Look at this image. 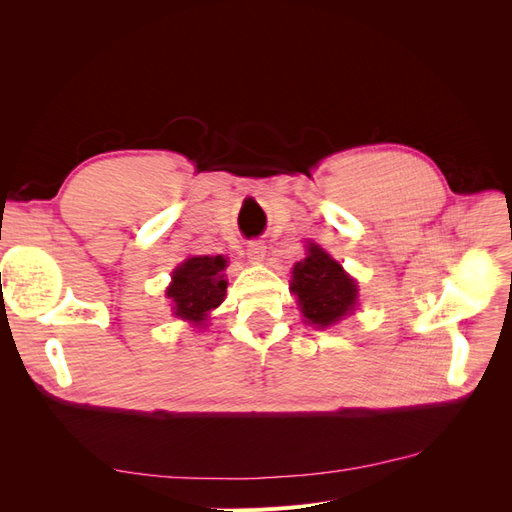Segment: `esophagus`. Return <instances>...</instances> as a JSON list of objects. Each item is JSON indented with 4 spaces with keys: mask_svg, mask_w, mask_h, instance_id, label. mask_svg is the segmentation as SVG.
<instances>
[{
    "mask_svg": "<svg viewBox=\"0 0 512 512\" xmlns=\"http://www.w3.org/2000/svg\"><path fill=\"white\" fill-rule=\"evenodd\" d=\"M265 254H267V245L262 243V241H250V243H247V256H250L252 260L260 262L262 258H265Z\"/></svg>",
    "mask_w": 512,
    "mask_h": 512,
    "instance_id": "esophagus-1",
    "label": "esophagus"
}]
</instances>
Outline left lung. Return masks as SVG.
<instances>
[{
	"instance_id": "obj_1",
	"label": "left lung",
	"mask_w": 512,
	"mask_h": 512,
	"mask_svg": "<svg viewBox=\"0 0 512 512\" xmlns=\"http://www.w3.org/2000/svg\"><path fill=\"white\" fill-rule=\"evenodd\" d=\"M290 288L299 297L307 322L320 329L342 320L356 303L354 280L344 273L339 262L314 243L307 258L294 265Z\"/></svg>"
}]
</instances>
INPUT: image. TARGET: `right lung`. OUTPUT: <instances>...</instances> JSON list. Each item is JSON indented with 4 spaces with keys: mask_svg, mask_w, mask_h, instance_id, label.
Segmentation results:
<instances>
[{
    "mask_svg": "<svg viewBox=\"0 0 512 512\" xmlns=\"http://www.w3.org/2000/svg\"><path fill=\"white\" fill-rule=\"evenodd\" d=\"M224 269V256H194L177 267L173 284L166 290V297L173 299L175 316L203 324L211 309L224 301Z\"/></svg>",
    "mask_w": 512,
    "mask_h": 512,
    "instance_id": "obj_1",
    "label": "right lung"
}]
</instances>
